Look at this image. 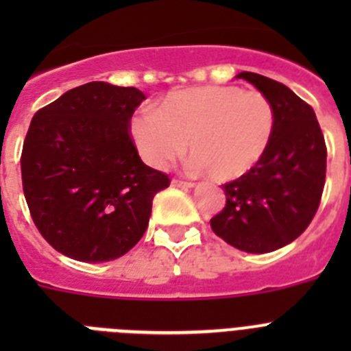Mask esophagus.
<instances>
[{"mask_svg":"<svg viewBox=\"0 0 351 351\" xmlns=\"http://www.w3.org/2000/svg\"><path fill=\"white\" fill-rule=\"evenodd\" d=\"M172 186H178V188H193L195 182L182 181V179H172Z\"/></svg>","mask_w":351,"mask_h":351,"instance_id":"34e87169","label":"esophagus"}]
</instances>
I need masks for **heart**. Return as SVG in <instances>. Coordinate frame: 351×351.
Returning a JSON list of instances; mask_svg holds the SVG:
<instances>
[{
    "instance_id": "b5f03b06",
    "label": "heart",
    "mask_w": 351,
    "mask_h": 351,
    "mask_svg": "<svg viewBox=\"0 0 351 351\" xmlns=\"http://www.w3.org/2000/svg\"><path fill=\"white\" fill-rule=\"evenodd\" d=\"M272 132L271 101L235 86L172 91L156 110H144L130 126L133 144L151 167H169L190 141V167L207 170L216 181H234L255 169Z\"/></svg>"
}]
</instances>
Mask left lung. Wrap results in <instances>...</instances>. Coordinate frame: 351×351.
Segmentation results:
<instances>
[{
	"mask_svg": "<svg viewBox=\"0 0 351 351\" xmlns=\"http://www.w3.org/2000/svg\"><path fill=\"white\" fill-rule=\"evenodd\" d=\"M237 79L271 101L274 132L258 165L223 186L226 204L210 228L237 250L271 253L295 241L318 210L327 147L315 110L290 88L253 71Z\"/></svg>",
	"mask_w": 351,
	"mask_h": 351,
	"instance_id": "8db88e82",
	"label": "left lung"
}]
</instances>
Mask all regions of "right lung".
<instances>
[{"instance_id": "add662e5", "label": "right lung", "mask_w": 351, "mask_h": 351, "mask_svg": "<svg viewBox=\"0 0 351 351\" xmlns=\"http://www.w3.org/2000/svg\"><path fill=\"white\" fill-rule=\"evenodd\" d=\"M137 88L88 82L31 119L21 156L23 190L43 239L79 262H110L147 228L153 198L170 179L141 160L130 119Z\"/></svg>"}]
</instances>
